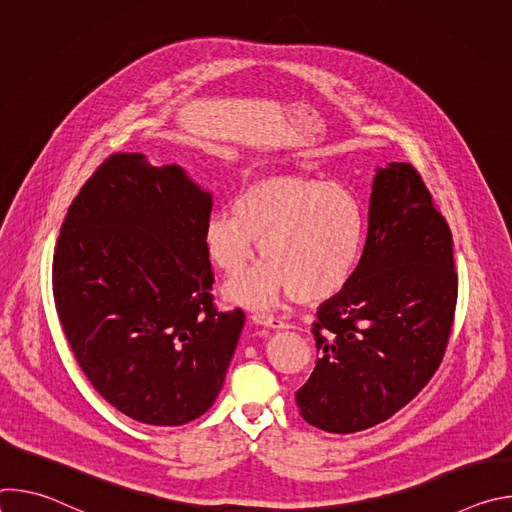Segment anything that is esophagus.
Listing matches in <instances>:
<instances>
[{"label": "esophagus", "instance_id": "obj_1", "mask_svg": "<svg viewBox=\"0 0 512 512\" xmlns=\"http://www.w3.org/2000/svg\"><path fill=\"white\" fill-rule=\"evenodd\" d=\"M255 324L259 326H265V328H273V330H281V328H287V324L281 320V318H275V316H269V314H255L251 318Z\"/></svg>", "mask_w": 512, "mask_h": 512}]
</instances>
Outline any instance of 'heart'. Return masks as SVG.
Segmentation results:
<instances>
[{"mask_svg":"<svg viewBox=\"0 0 512 512\" xmlns=\"http://www.w3.org/2000/svg\"><path fill=\"white\" fill-rule=\"evenodd\" d=\"M360 200L338 182L300 174H269L251 182L235 210H216L204 223V249L214 267L241 275L257 257L267 259L231 281L225 298L251 310L294 296L304 304L334 298L352 279L364 245Z\"/></svg>","mask_w":512,"mask_h":512,"instance_id":"heart-1","label":"heart"}]
</instances>
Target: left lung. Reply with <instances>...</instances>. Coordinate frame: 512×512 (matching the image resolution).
<instances>
[{
    "mask_svg": "<svg viewBox=\"0 0 512 512\" xmlns=\"http://www.w3.org/2000/svg\"><path fill=\"white\" fill-rule=\"evenodd\" d=\"M456 298L452 233L421 176L405 162L377 168L358 267L316 314L320 358L296 393L300 415L330 433L389 419L440 367Z\"/></svg>",
    "mask_w": 512,
    "mask_h": 512,
    "instance_id": "left-lung-1",
    "label": "left lung"
}]
</instances>
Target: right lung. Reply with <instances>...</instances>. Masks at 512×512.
Segmentation results:
<instances>
[{
    "label": "right lung",
    "instance_id": "1",
    "mask_svg": "<svg viewBox=\"0 0 512 512\" xmlns=\"http://www.w3.org/2000/svg\"><path fill=\"white\" fill-rule=\"evenodd\" d=\"M184 168L111 156L72 200L52 263L64 336L91 385L148 425L200 417L223 389L245 314L216 312L204 223Z\"/></svg>",
    "mask_w": 512,
    "mask_h": 512
}]
</instances>
